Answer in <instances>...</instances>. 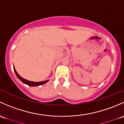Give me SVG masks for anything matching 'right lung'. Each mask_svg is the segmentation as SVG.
Instances as JSON below:
<instances>
[{"label":"right lung","mask_w":124,"mask_h":124,"mask_svg":"<svg viewBox=\"0 0 124 124\" xmlns=\"http://www.w3.org/2000/svg\"><path fill=\"white\" fill-rule=\"evenodd\" d=\"M14 71L15 73V74H16V75L17 76V77L20 80V81H21L23 82L24 83V84H27V85H28L29 86H39V85H43V84H46V83L49 80H47V81H42V82H32V81H28V80L27 79H25L23 78L21 76H20V75L18 74V73L16 72V70H15V67H14Z\"/></svg>","instance_id":"add662e5"}]
</instances>
